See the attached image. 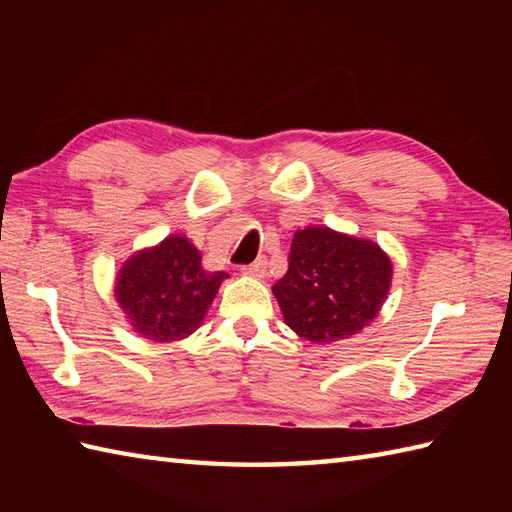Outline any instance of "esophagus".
<instances>
[{"label": "esophagus", "instance_id": "1", "mask_svg": "<svg viewBox=\"0 0 512 512\" xmlns=\"http://www.w3.org/2000/svg\"><path fill=\"white\" fill-rule=\"evenodd\" d=\"M266 268H268V262H266V257H259V259H255L253 264H248V266H244L242 268V273L246 275V277H255V279H262V277H266Z\"/></svg>", "mask_w": 512, "mask_h": 512}]
</instances>
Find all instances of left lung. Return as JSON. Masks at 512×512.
<instances>
[{"label": "left lung", "mask_w": 512, "mask_h": 512, "mask_svg": "<svg viewBox=\"0 0 512 512\" xmlns=\"http://www.w3.org/2000/svg\"><path fill=\"white\" fill-rule=\"evenodd\" d=\"M391 277V259L372 239L306 226L292 237L288 273L273 295L292 332L328 345L350 339L378 317Z\"/></svg>", "instance_id": "left-lung-1"}]
</instances>
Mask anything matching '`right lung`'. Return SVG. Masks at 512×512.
I'll use <instances>...</instances> for the list:
<instances>
[{"instance_id":"add662e5","label":"right lung","mask_w":512,"mask_h":512,"mask_svg":"<svg viewBox=\"0 0 512 512\" xmlns=\"http://www.w3.org/2000/svg\"><path fill=\"white\" fill-rule=\"evenodd\" d=\"M224 279L222 270H204L202 253L189 237L173 233L125 259L114 297L138 336L171 343L200 328Z\"/></svg>"}]
</instances>
